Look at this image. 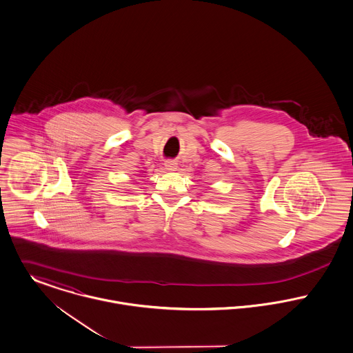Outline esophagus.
<instances>
[{"instance_id":"esophagus-1","label":"esophagus","mask_w":353,"mask_h":353,"mask_svg":"<svg viewBox=\"0 0 353 353\" xmlns=\"http://www.w3.org/2000/svg\"><path fill=\"white\" fill-rule=\"evenodd\" d=\"M164 167H165L167 171H176L178 170V164L174 160H167L164 163Z\"/></svg>"}]
</instances>
